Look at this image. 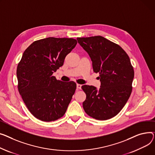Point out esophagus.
Wrapping results in <instances>:
<instances>
[{"mask_svg": "<svg viewBox=\"0 0 155 155\" xmlns=\"http://www.w3.org/2000/svg\"><path fill=\"white\" fill-rule=\"evenodd\" d=\"M77 89H81V85H80V84H77Z\"/></svg>", "mask_w": 155, "mask_h": 155, "instance_id": "34e87169", "label": "esophagus"}]
</instances>
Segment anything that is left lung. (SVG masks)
Masks as SVG:
<instances>
[{
	"label": "left lung",
	"mask_w": 155,
	"mask_h": 155,
	"mask_svg": "<svg viewBox=\"0 0 155 155\" xmlns=\"http://www.w3.org/2000/svg\"><path fill=\"white\" fill-rule=\"evenodd\" d=\"M78 43L89 55L93 70L99 73L100 88L81 87L87 97V114L99 120L116 116L127 104L132 91L134 70L130 58L120 46L101 36L78 37Z\"/></svg>",
	"instance_id": "1"
}]
</instances>
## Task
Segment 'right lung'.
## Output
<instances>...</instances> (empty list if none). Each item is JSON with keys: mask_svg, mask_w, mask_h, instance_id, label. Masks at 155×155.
<instances>
[{"mask_svg": "<svg viewBox=\"0 0 155 155\" xmlns=\"http://www.w3.org/2000/svg\"><path fill=\"white\" fill-rule=\"evenodd\" d=\"M77 44L71 38L48 37L35 41L24 51L17 68L18 90L37 119L55 121L65 113L77 85L57 80L52 75Z\"/></svg>", "mask_w": 155, "mask_h": 155, "instance_id": "right-lung-1", "label": "right lung"}]
</instances>
